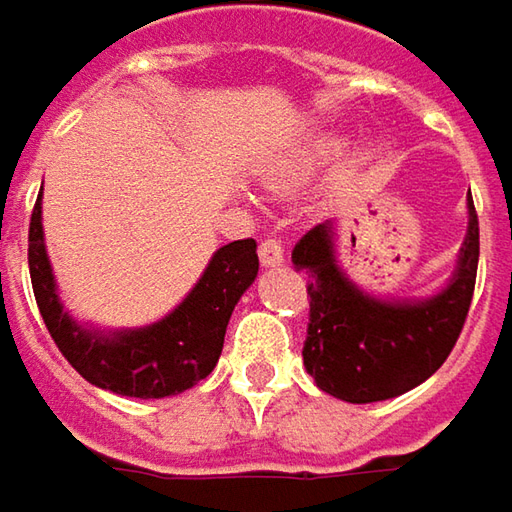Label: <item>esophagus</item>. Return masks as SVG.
I'll return each mask as SVG.
<instances>
[{"mask_svg": "<svg viewBox=\"0 0 512 512\" xmlns=\"http://www.w3.org/2000/svg\"><path fill=\"white\" fill-rule=\"evenodd\" d=\"M259 262L265 268H279L285 262V247H282V242L279 239H265V242L259 244Z\"/></svg>", "mask_w": 512, "mask_h": 512, "instance_id": "34e87169", "label": "esophagus"}]
</instances>
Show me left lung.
Listing matches in <instances>:
<instances>
[{"mask_svg":"<svg viewBox=\"0 0 512 512\" xmlns=\"http://www.w3.org/2000/svg\"><path fill=\"white\" fill-rule=\"evenodd\" d=\"M337 224L322 221L296 242L291 262L308 276L311 322L305 371L325 395L377 403L403 395L444 366L458 340L478 270V216L467 198V236L449 282L418 299L363 291L337 259Z\"/></svg>","mask_w":512,"mask_h":512,"instance_id":"8db88e82","label":"left lung"}]
</instances>
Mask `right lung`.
Instances as JSON below:
<instances>
[{"label": "right lung", "mask_w": 512, "mask_h": 512, "mask_svg": "<svg viewBox=\"0 0 512 512\" xmlns=\"http://www.w3.org/2000/svg\"><path fill=\"white\" fill-rule=\"evenodd\" d=\"M28 268L39 314L63 357L91 386L123 397H169L192 389L216 369L233 308L259 273L256 242L218 247L167 317L141 328H97L65 311L42 236V192L28 230Z\"/></svg>", "instance_id": "right-lung-1"}]
</instances>
